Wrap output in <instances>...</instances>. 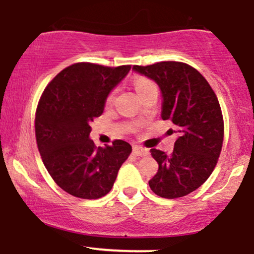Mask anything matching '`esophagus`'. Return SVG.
<instances>
[{
	"instance_id": "1",
	"label": "esophagus",
	"mask_w": 254,
	"mask_h": 254,
	"mask_svg": "<svg viewBox=\"0 0 254 254\" xmlns=\"http://www.w3.org/2000/svg\"><path fill=\"white\" fill-rule=\"evenodd\" d=\"M132 153L135 155H139V156H147L149 154V150L145 149L143 147H139V145H133L132 148Z\"/></svg>"
}]
</instances>
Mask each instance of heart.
<instances>
[{
  "instance_id": "b5f03b06",
  "label": "heart",
  "mask_w": 254,
  "mask_h": 254,
  "mask_svg": "<svg viewBox=\"0 0 254 254\" xmlns=\"http://www.w3.org/2000/svg\"><path fill=\"white\" fill-rule=\"evenodd\" d=\"M133 86H135L136 92L138 93V95H139V94H142L143 92H145L148 88H150V87L155 86V84H154V82H151L150 80H148V78L139 76V77H136L135 80H133ZM113 98H115V92L111 93V94L109 95V98H107V103H112Z\"/></svg>"
}]
</instances>
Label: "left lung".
<instances>
[{
  "label": "left lung",
  "instance_id": "left-lung-1",
  "mask_svg": "<svg viewBox=\"0 0 254 254\" xmlns=\"http://www.w3.org/2000/svg\"><path fill=\"white\" fill-rule=\"evenodd\" d=\"M135 72L155 81L161 92V118L177 133L171 154L150 149L159 164L149 180L162 198L184 197L206 182L222 149L223 118L216 94L199 71L185 63L160 62L135 65Z\"/></svg>",
  "mask_w": 254,
  "mask_h": 254
}]
</instances>
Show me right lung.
<instances>
[{
    "instance_id": "obj_1",
    "label": "right lung",
    "mask_w": 254,
    "mask_h": 254,
    "mask_svg": "<svg viewBox=\"0 0 254 254\" xmlns=\"http://www.w3.org/2000/svg\"><path fill=\"white\" fill-rule=\"evenodd\" d=\"M131 66L110 68L76 63L57 75L44 90L36 113V138L49 174L71 196L98 199L112 189L131 145L116 139L95 147L90 122L100 117L105 103Z\"/></svg>"
}]
</instances>
